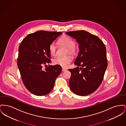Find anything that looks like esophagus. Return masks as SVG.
<instances>
[{"label": "esophagus", "mask_w": 126, "mask_h": 126, "mask_svg": "<svg viewBox=\"0 0 126 126\" xmlns=\"http://www.w3.org/2000/svg\"><path fill=\"white\" fill-rule=\"evenodd\" d=\"M67 69H66V68H62V71L63 72V71H66Z\"/></svg>", "instance_id": "obj_1"}]
</instances>
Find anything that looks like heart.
I'll use <instances>...</instances> for the list:
<instances>
[{"label": "heart", "instance_id": "obj_1", "mask_svg": "<svg viewBox=\"0 0 126 126\" xmlns=\"http://www.w3.org/2000/svg\"><path fill=\"white\" fill-rule=\"evenodd\" d=\"M59 43L67 48L66 54L73 55L75 53V43L70 37L64 36L60 38ZM49 51L52 56H55L56 53V46L55 44L53 42L49 46ZM71 61V58L66 56L64 57H58L53 60L54 64L59 65L63 67H68Z\"/></svg>", "mask_w": 126, "mask_h": 126}]
</instances>
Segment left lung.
<instances>
[{"instance_id": "obj_1", "label": "left lung", "mask_w": 126, "mask_h": 126, "mask_svg": "<svg viewBox=\"0 0 126 126\" xmlns=\"http://www.w3.org/2000/svg\"><path fill=\"white\" fill-rule=\"evenodd\" d=\"M66 33L76 39L80 50L74 62L78 67L68 69L71 72L69 87L77 95H88L103 81L108 66L105 45L98 37L84 30Z\"/></svg>"}]
</instances>
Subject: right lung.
<instances>
[{
	"label": "right lung",
	"instance_id": "add662e5",
	"mask_svg": "<svg viewBox=\"0 0 126 126\" xmlns=\"http://www.w3.org/2000/svg\"><path fill=\"white\" fill-rule=\"evenodd\" d=\"M62 33L38 31L27 35L19 46L17 64L23 83L35 95L44 96L49 93L62 71L59 65L47 66L51 62L49 46ZM44 65L47 66L45 69Z\"/></svg>",
	"mask_w": 126,
	"mask_h": 126
}]
</instances>
